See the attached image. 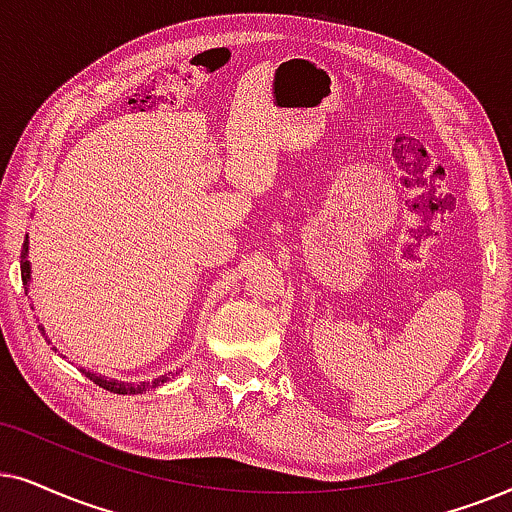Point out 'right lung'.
Returning a JSON list of instances; mask_svg holds the SVG:
<instances>
[{
	"label": "right lung",
	"instance_id": "1",
	"mask_svg": "<svg viewBox=\"0 0 512 512\" xmlns=\"http://www.w3.org/2000/svg\"><path fill=\"white\" fill-rule=\"evenodd\" d=\"M20 278H23V285L25 288H30V262H27V236H25V243H23V250H20ZM42 330V335H46L44 327H39ZM88 379L93 381V384H98L100 388H105V391H112V393H121V395H133V393H142L147 391V388H156L161 384H166L175 377L177 372H168V374H161V377H156L154 381H135V384H128V381H117V379H107V377H100V374H93V372H86Z\"/></svg>",
	"mask_w": 512,
	"mask_h": 512
}]
</instances>
